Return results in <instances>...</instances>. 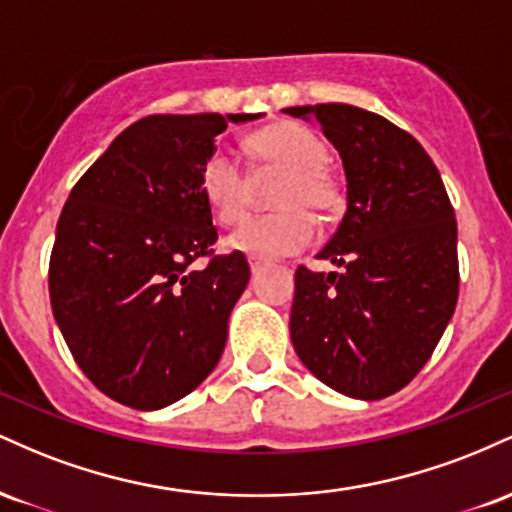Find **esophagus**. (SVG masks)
<instances>
[{"mask_svg":"<svg viewBox=\"0 0 512 512\" xmlns=\"http://www.w3.org/2000/svg\"><path fill=\"white\" fill-rule=\"evenodd\" d=\"M248 262H250V272L252 274H260L262 269L267 267V262L260 260V257H248Z\"/></svg>","mask_w":512,"mask_h":512,"instance_id":"obj_1","label":"esophagus"}]
</instances>
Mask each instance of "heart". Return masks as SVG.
<instances>
[{"label":"heart","mask_w":512,"mask_h":512,"mask_svg":"<svg viewBox=\"0 0 512 512\" xmlns=\"http://www.w3.org/2000/svg\"><path fill=\"white\" fill-rule=\"evenodd\" d=\"M248 154L260 170L284 173L276 207L281 211L243 221L226 248L243 255L272 260L303 250L315 238V214H327L339 204V185L327 170L330 151L310 127L276 122L250 134ZM199 190L221 223H236L250 202V178L228 151H214L199 170Z\"/></svg>","instance_id":"1"}]
</instances>
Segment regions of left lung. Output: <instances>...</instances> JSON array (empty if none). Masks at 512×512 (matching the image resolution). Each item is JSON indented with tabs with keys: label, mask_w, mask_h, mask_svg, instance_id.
Returning <instances> with one entry per match:
<instances>
[{
	"label": "left lung",
	"mask_w": 512,
	"mask_h": 512,
	"mask_svg": "<svg viewBox=\"0 0 512 512\" xmlns=\"http://www.w3.org/2000/svg\"><path fill=\"white\" fill-rule=\"evenodd\" d=\"M315 120L342 158L346 211L320 260L298 267L291 342L303 366L354 399L395 395L424 368L457 305L455 211L424 146L346 103L284 108Z\"/></svg>",
	"instance_id": "left-lung-1"
}]
</instances>
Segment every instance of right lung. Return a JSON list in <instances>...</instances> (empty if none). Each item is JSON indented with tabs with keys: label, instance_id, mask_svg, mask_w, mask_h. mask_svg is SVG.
<instances>
[{
	"label": "right lung",
	"instance_id": "add662e5",
	"mask_svg": "<svg viewBox=\"0 0 512 512\" xmlns=\"http://www.w3.org/2000/svg\"><path fill=\"white\" fill-rule=\"evenodd\" d=\"M264 113L149 115L117 134L69 192L50 257V303L103 395L154 411L216 368L250 281L243 252L211 257L199 170L228 122Z\"/></svg>",
	"mask_w": 512,
	"mask_h": 512
}]
</instances>
